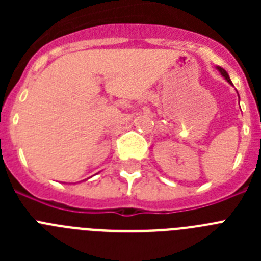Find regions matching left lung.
I'll return each instance as SVG.
<instances>
[{"label":"left lung","instance_id":"left-lung-1","mask_svg":"<svg viewBox=\"0 0 261 261\" xmlns=\"http://www.w3.org/2000/svg\"><path fill=\"white\" fill-rule=\"evenodd\" d=\"M217 69H218V71H220L221 74H222V77L225 78V80L227 81V82H229V84H231V80H230L229 74H227V71H226L225 69H222V68H221V66H217ZM231 85H232V84H231Z\"/></svg>","mask_w":261,"mask_h":261}]
</instances>
